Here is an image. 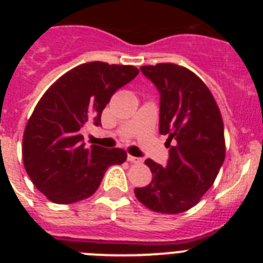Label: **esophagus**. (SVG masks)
<instances>
[{"label": "esophagus", "mask_w": 263, "mask_h": 263, "mask_svg": "<svg viewBox=\"0 0 263 263\" xmlns=\"http://www.w3.org/2000/svg\"><path fill=\"white\" fill-rule=\"evenodd\" d=\"M127 160H129L130 163H137V164L142 163V158H137V157H133V155H127Z\"/></svg>", "instance_id": "34e87169"}]
</instances>
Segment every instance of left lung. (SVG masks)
Segmentation results:
<instances>
[{
    "label": "left lung",
    "instance_id": "obj_1",
    "mask_svg": "<svg viewBox=\"0 0 263 263\" xmlns=\"http://www.w3.org/2000/svg\"><path fill=\"white\" fill-rule=\"evenodd\" d=\"M141 71L159 90V133L168 136L170 157L166 167L145 160L153 180L134 194L154 212H184L200 201L224 163L221 113L204 81L185 67L159 63Z\"/></svg>",
    "mask_w": 263,
    "mask_h": 263
}]
</instances>
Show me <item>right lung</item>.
I'll list each match as a JSON object with an SVG mask.
<instances>
[{
  "label": "right lung",
  "mask_w": 263,
  "mask_h": 263,
  "mask_svg": "<svg viewBox=\"0 0 263 263\" xmlns=\"http://www.w3.org/2000/svg\"><path fill=\"white\" fill-rule=\"evenodd\" d=\"M133 66L90 62L72 68L42 96L27 121L22 158L27 175L48 200L71 204L93 195L111 164L126 160L122 148L85 147L80 129L101 113L118 88L138 75Z\"/></svg>",
  "instance_id": "1"
}]
</instances>
